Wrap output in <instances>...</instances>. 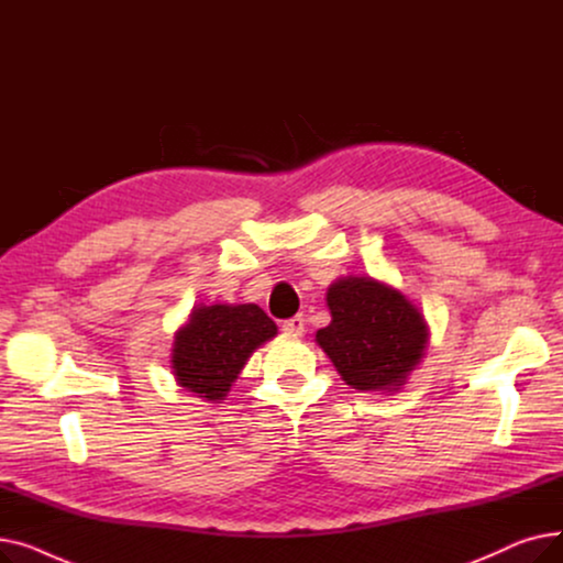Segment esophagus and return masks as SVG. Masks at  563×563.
<instances>
[{
  "label": "esophagus",
  "mask_w": 563,
  "mask_h": 563,
  "mask_svg": "<svg viewBox=\"0 0 563 563\" xmlns=\"http://www.w3.org/2000/svg\"><path fill=\"white\" fill-rule=\"evenodd\" d=\"M283 331H285L287 335H294V338H301V335L306 333V319H303L301 314H297V317H291V319H285V321H283Z\"/></svg>",
  "instance_id": "1"
}]
</instances>
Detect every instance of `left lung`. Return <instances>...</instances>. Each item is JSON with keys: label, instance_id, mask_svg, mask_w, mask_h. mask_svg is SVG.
<instances>
[{"label": "left lung", "instance_id": "obj_1", "mask_svg": "<svg viewBox=\"0 0 563 563\" xmlns=\"http://www.w3.org/2000/svg\"><path fill=\"white\" fill-rule=\"evenodd\" d=\"M331 323L319 346L356 390H397L422 358L424 319L393 287L372 278H344L329 289Z\"/></svg>", "mask_w": 563, "mask_h": 563}]
</instances>
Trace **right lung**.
<instances>
[{
  "instance_id": "add662e5",
  "label": "right lung",
  "mask_w": 563,
  "mask_h": 563,
  "mask_svg": "<svg viewBox=\"0 0 563 563\" xmlns=\"http://www.w3.org/2000/svg\"><path fill=\"white\" fill-rule=\"evenodd\" d=\"M274 319L255 303L200 306L175 335L173 372L180 386L207 401L228 395L251 353L276 335Z\"/></svg>"
}]
</instances>
